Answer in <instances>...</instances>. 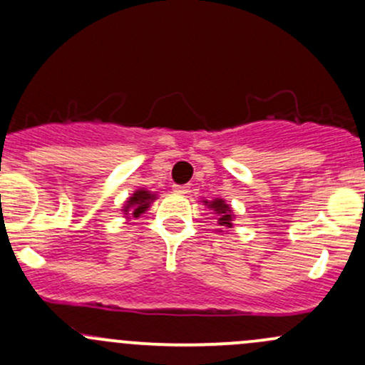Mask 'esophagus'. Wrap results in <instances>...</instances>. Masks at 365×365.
I'll use <instances>...</instances> for the list:
<instances>
[{
  "mask_svg": "<svg viewBox=\"0 0 365 365\" xmlns=\"http://www.w3.org/2000/svg\"><path fill=\"white\" fill-rule=\"evenodd\" d=\"M173 190H175L176 194H187L190 190L189 185H173Z\"/></svg>",
  "mask_w": 365,
  "mask_h": 365,
  "instance_id": "1",
  "label": "esophagus"
}]
</instances>
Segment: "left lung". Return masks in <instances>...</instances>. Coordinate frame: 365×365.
<instances>
[{"mask_svg":"<svg viewBox=\"0 0 365 365\" xmlns=\"http://www.w3.org/2000/svg\"><path fill=\"white\" fill-rule=\"evenodd\" d=\"M205 205L217 213L218 224L224 225V227H227V229L232 227V210H231V206L225 205L224 199H213V201H210V202L205 201Z\"/></svg>","mask_w":365,"mask_h":365,"instance_id":"1","label":"left lung"}]
</instances>
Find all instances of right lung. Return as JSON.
Returning a JSON list of instances; mask_svg holds the SVG:
<instances>
[{
	"label": "right lung",
	"mask_w": 365,
	"mask_h": 365,
	"mask_svg": "<svg viewBox=\"0 0 365 365\" xmlns=\"http://www.w3.org/2000/svg\"><path fill=\"white\" fill-rule=\"evenodd\" d=\"M153 199H155V194L148 192V190L145 189L136 190V192L128 199V202H125L124 215H128V217L129 215H133L134 218L140 217L141 213H145L148 208H150V202Z\"/></svg>",
	"instance_id": "1"
}]
</instances>
